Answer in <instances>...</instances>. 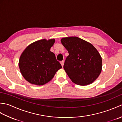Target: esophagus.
Instances as JSON below:
<instances>
[{"mask_svg":"<svg viewBox=\"0 0 122 122\" xmlns=\"http://www.w3.org/2000/svg\"><path fill=\"white\" fill-rule=\"evenodd\" d=\"M64 61H61L60 62V63H61V66H63V65H64Z\"/></svg>","mask_w":122,"mask_h":122,"instance_id":"34e87169","label":"esophagus"}]
</instances>
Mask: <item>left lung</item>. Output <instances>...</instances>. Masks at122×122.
Returning a JSON list of instances; mask_svg holds the SVG:
<instances>
[{
  "label": "left lung",
  "mask_w": 122,
  "mask_h": 122,
  "mask_svg": "<svg viewBox=\"0 0 122 122\" xmlns=\"http://www.w3.org/2000/svg\"><path fill=\"white\" fill-rule=\"evenodd\" d=\"M61 41L69 52L63 68L70 79L80 85L93 83L102 71V58L97 50L76 37L63 38Z\"/></svg>",
  "instance_id": "left-lung-1"
}]
</instances>
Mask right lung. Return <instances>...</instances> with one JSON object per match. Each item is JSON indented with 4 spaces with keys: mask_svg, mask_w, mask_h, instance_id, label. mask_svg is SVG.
Listing matches in <instances>:
<instances>
[{
    "mask_svg": "<svg viewBox=\"0 0 122 122\" xmlns=\"http://www.w3.org/2000/svg\"><path fill=\"white\" fill-rule=\"evenodd\" d=\"M54 39H42L28 46L20 57L19 66L22 76L33 84L42 85L52 79L62 68L50 48Z\"/></svg>",
    "mask_w": 122,
    "mask_h": 122,
    "instance_id": "1",
    "label": "right lung"
}]
</instances>
